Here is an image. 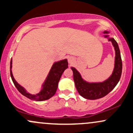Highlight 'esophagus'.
Returning a JSON list of instances; mask_svg holds the SVG:
<instances>
[{"label": "esophagus", "mask_w": 133, "mask_h": 133, "mask_svg": "<svg viewBox=\"0 0 133 133\" xmlns=\"http://www.w3.org/2000/svg\"><path fill=\"white\" fill-rule=\"evenodd\" d=\"M68 63H69L70 64H72V63H74V58H73V57H70L69 58H68Z\"/></svg>", "instance_id": "34e87169"}]
</instances>
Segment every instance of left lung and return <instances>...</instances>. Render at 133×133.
<instances>
[{"instance_id": "left-lung-1", "label": "left lung", "mask_w": 133, "mask_h": 133, "mask_svg": "<svg viewBox=\"0 0 133 133\" xmlns=\"http://www.w3.org/2000/svg\"><path fill=\"white\" fill-rule=\"evenodd\" d=\"M104 34H107L108 32L105 31L104 32ZM105 37L108 38V41L112 42L115 51V66L112 75L108 79L103 82L89 83L82 79L79 72L75 68H71L73 71L74 81L76 89L79 95L85 99H96L105 96L116 86L121 78L122 70V63L117 42L114 38L108 37V35H105Z\"/></svg>"}]
</instances>
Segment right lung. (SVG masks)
I'll use <instances>...</instances> for the list:
<instances>
[{
    "instance_id": "obj_1",
    "label": "right lung",
    "mask_w": 133,
    "mask_h": 133,
    "mask_svg": "<svg viewBox=\"0 0 133 133\" xmlns=\"http://www.w3.org/2000/svg\"><path fill=\"white\" fill-rule=\"evenodd\" d=\"M68 61L66 59H63L58 62H55L52 65L51 70L45 79V82L42 85V89L36 95H32L28 93L16 81H15L13 75H12V59L10 62V74L12 78V81L15 84L16 89L18 90L21 94L26 96L29 99L34 101H44L49 99L51 97L53 96L56 92L58 88V82L60 79L61 75L65 71V69L68 68Z\"/></svg>"
}]
</instances>
